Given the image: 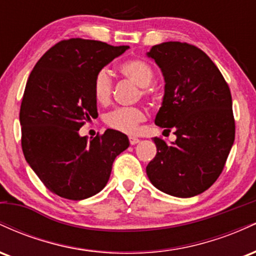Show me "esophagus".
<instances>
[{
    "label": "esophagus",
    "instance_id": "34e87169",
    "mask_svg": "<svg viewBox=\"0 0 256 256\" xmlns=\"http://www.w3.org/2000/svg\"><path fill=\"white\" fill-rule=\"evenodd\" d=\"M128 140H130V144L131 146H134V144H137V143H140V138H137V137H132V136H130L128 137Z\"/></svg>",
    "mask_w": 256,
    "mask_h": 256
}]
</instances>
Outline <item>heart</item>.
<instances>
[{"instance_id": "b5f03b06", "label": "heart", "mask_w": 256, "mask_h": 256, "mask_svg": "<svg viewBox=\"0 0 256 256\" xmlns=\"http://www.w3.org/2000/svg\"><path fill=\"white\" fill-rule=\"evenodd\" d=\"M119 71L137 86L142 88V96L150 94L149 86L154 82V71L150 64L142 60H128L120 64ZM94 96L101 104H107L112 95V79L107 70H100L94 79ZM146 120V112L138 107H122L112 110L106 116V124L124 134H136L138 125Z\"/></svg>"}]
</instances>
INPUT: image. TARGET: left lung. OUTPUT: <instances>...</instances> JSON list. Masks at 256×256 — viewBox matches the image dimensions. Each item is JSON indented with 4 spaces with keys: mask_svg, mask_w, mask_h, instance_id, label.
<instances>
[{
    "mask_svg": "<svg viewBox=\"0 0 256 256\" xmlns=\"http://www.w3.org/2000/svg\"><path fill=\"white\" fill-rule=\"evenodd\" d=\"M146 56L165 80L155 124L177 137L171 143L152 138L158 152L146 176L160 192L192 198L218 179L234 144L230 89L213 61L192 44L164 42Z\"/></svg>",
    "mask_w": 256,
    "mask_h": 256,
    "instance_id": "1",
    "label": "left lung"
}]
</instances>
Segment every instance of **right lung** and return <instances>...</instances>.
Wrapping results in <instances>:
<instances>
[{"mask_svg": "<svg viewBox=\"0 0 256 256\" xmlns=\"http://www.w3.org/2000/svg\"><path fill=\"white\" fill-rule=\"evenodd\" d=\"M130 46L71 38L52 46L28 79L20 107L24 156L42 183L60 198L84 200L108 183L112 165L128 148L116 130L88 140L79 128L98 118L96 73Z\"/></svg>", "mask_w": 256, "mask_h": 256, "instance_id": "obj_1", "label": "right lung"}]
</instances>
